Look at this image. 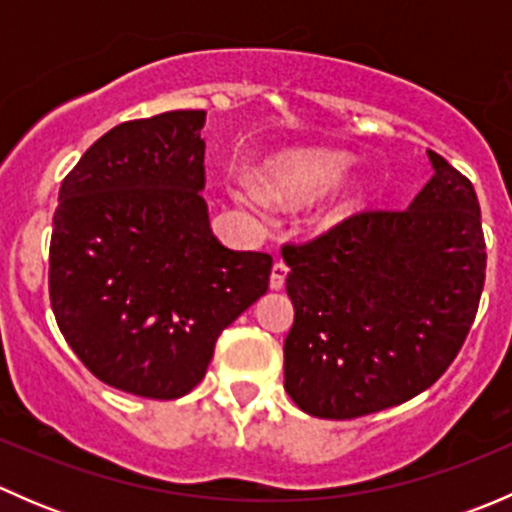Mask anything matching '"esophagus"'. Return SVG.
<instances>
[{"mask_svg":"<svg viewBox=\"0 0 512 512\" xmlns=\"http://www.w3.org/2000/svg\"><path fill=\"white\" fill-rule=\"evenodd\" d=\"M287 272L289 267L285 265V262H275V267H272V275H270V289H282L285 287V280H287Z\"/></svg>","mask_w":512,"mask_h":512,"instance_id":"esophagus-1","label":"esophagus"}]
</instances>
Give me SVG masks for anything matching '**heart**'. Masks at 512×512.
Listing matches in <instances>:
<instances>
[{"label":"heart","mask_w":512,"mask_h":512,"mask_svg":"<svg viewBox=\"0 0 512 512\" xmlns=\"http://www.w3.org/2000/svg\"><path fill=\"white\" fill-rule=\"evenodd\" d=\"M352 158L342 151H285L270 158L257 173L255 185H242L232 190L237 200L247 208H262L265 200L280 205H297L327 193L342 180ZM361 195L359 183L344 185L342 193L332 203V218H344Z\"/></svg>","instance_id":"b5f03b06"}]
</instances>
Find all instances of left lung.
<instances>
[{
	"mask_svg": "<svg viewBox=\"0 0 512 512\" xmlns=\"http://www.w3.org/2000/svg\"><path fill=\"white\" fill-rule=\"evenodd\" d=\"M433 178L409 210H366L285 245L294 324L285 389L317 418L399 406L441 379L466 342L485 282L473 183L428 151Z\"/></svg>",
	"mask_w": 512,
	"mask_h": 512,
	"instance_id": "1",
	"label": "left lung"
}]
</instances>
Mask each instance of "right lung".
<instances>
[{"instance_id": "right-lung-1", "label": "right lung", "mask_w": 512, "mask_h": 512, "mask_svg": "<svg viewBox=\"0 0 512 512\" xmlns=\"http://www.w3.org/2000/svg\"><path fill=\"white\" fill-rule=\"evenodd\" d=\"M203 123L205 111H168L111 128L54 213L56 324L96 379L146 399L193 391L223 329L270 287V255L210 230Z\"/></svg>"}]
</instances>
